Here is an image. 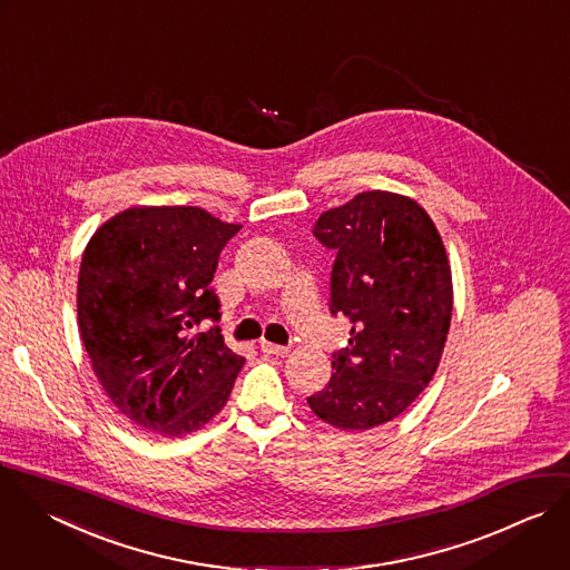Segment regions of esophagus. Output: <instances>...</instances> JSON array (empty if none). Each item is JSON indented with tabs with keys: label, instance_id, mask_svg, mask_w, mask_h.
Masks as SVG:
<instances>
[{
	"label": "esophagus",
	"instance_id": "esophagus-1",
	"mask_svg": "<svg viewBox=\"0 0 570 570\" xmlns=\"http://www.w3.org/2000/svg\"><path fill=\"white\" fill-rule=\"evenodd\" d=\"M261 350H263L265 354H276V356H285V354L289 352L287 345H276V343H272V341H261Z\"/></svg>",
	"mask_w": 570,
	"mask_h": 570
}]
</instances>
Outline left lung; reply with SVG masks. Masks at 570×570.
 <instances>
[{
	"mask_svg": "<svg viewBox=\"0 0 570 570\" xmlns=\"http://www.w3.org/2000/svg\"><path fill=\"white\" fill-rule=\"evenodd\" d=\"M314 236L336 249L330 309L352 330L307 403L325 423L363 432L396 419L432 381L452 318L450 261L428 212L381 189L323 212Z\"/></svg>",
	"mask_w": 570,
	"mask_h": 570,
	"instance_id": "obj_1",
	"label": "left lung"
}]
</instances>
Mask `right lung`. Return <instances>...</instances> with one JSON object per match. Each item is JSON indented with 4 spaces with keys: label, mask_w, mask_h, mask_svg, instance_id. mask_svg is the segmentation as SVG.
Listing matches in <instances>:
<instances>
[{
    "label": "right lung",
    "mask_w": 570,
    "mask_h": 570,
    "mask_svg": "<svg viewBox=\"0 0 570 570\" xmlns=\"http://www.w3.org/2000/svg\"><path fill=\"white\" fill-rule=\"evenodd\" d=\"M240 225L200 207H131L102 223L80 263L78 327L111 403L163 436L200 430L245 363L218 332V256Z\"/></svg>",
    "instance_id": "right-lung-1"
}]
</instances>
